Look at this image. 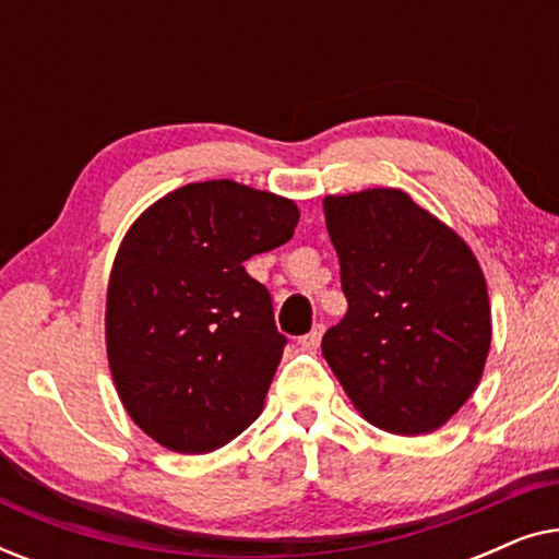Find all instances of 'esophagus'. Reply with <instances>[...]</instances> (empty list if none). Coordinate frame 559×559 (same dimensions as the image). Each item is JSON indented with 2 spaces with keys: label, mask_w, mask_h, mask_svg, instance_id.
<instances>
[{
  "label": "esophagus",
  "mask_w": 559,
  "mask_h": 559,
  "mask_svg": "<svg viewBox=\"0 0 559 559\" xmlns=\"http://www.w3.org/2000/svg\"><path fill=\"white\" fill-rule=\"evenodd\" d=\"M323 331H325L323 325H316L308 335H302V338H300L302 348H305V350H316V348L320 346V341H323Z\"/></svg>",
  "instance_id": "34e87169"
}]
</instances>
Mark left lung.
Masks as SVG:
<instances>
[{"label":"left lung","instance_id":"obj_1","mask_svg":"<svg viewBox=\"0 0 559 559\" xmlns=\"http://www.w3.org/2000/svg\"><path fill=\"white\" fill-rule=\"evenodd\" d=\"M348 312L323 356L366 423L440 430L476 392L491 305L473 249L400 188L323 198Z\"/></svg>","mask_w":559,"mask_h":559}]
</instances>
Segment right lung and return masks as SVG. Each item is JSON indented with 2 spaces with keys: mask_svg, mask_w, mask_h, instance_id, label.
I'll list each match as a JSON object with an SVG mask.
<instances>
[{
  "mask_svg": "<svg viewBox=\"0 0 559 559\" xmlns=\"http://www.w3.org/2000/svg\"><path fill=\"white\" fill-rule=\"evenodd\" d=\"M297 221L289 198L205 180L129 226L106 287V358L127 415L163 448L211 453L262 415L285 335L243 262Z\"/></svg>",
  "mask_w": 559,
  "mask_h": 559,
  "instance_id": "obj_1",
  "label": "right lung"
}]
</instances>
